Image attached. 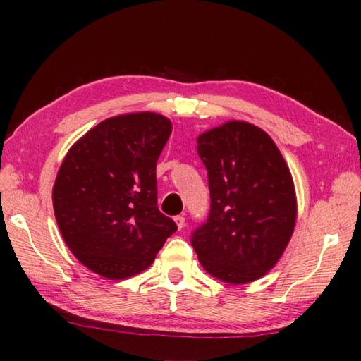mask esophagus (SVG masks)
<instances>
[{
    "instance_id": "esophagus-1",
    "label": "esophagus",
    "mask_w": 361,
    "mask_h": 361,
    "mask_svg": "<svg viewBox=\"0 0 361 361\" xmlns=\"http://www.w3.org/2000/svg\"><path fill=\"white\" fill-rule=\"evenodd\" d=\"M173 219H175L176 226H178V229H183V228H185V224H186V221H185V216H183V215H176Z\"/></svg>"
}]
</instances>
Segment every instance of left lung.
I'll return each instance as SVG.
<instances>
[{
  "label": "left lung",
  "mask_w": 361,
  "mask_h": 361,
  "mask_svg": "<svg viewBox=\"0 0 361 361\" xmlns=\"http://www.w3.org/2000/svg\"><path fill=\"white\" fill-rule=\"evenodd\" d=\"M210 212L191 234L200 264L228 283H248L276 266L296 223V195L276 143L259 127L231 121L197 138Z\"/></svg>",
  "instance_id": "8db88e82"
}]
</instances>
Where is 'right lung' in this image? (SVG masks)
Here are the masks:
<instances>
[{
	"label": "right lung",
	"mask_w": 361,
	"mask_h": 361,
	"mask_svg": "<svg viewBox=\"0 0 361 361\" xmlns=\"http://www.w3.org/2000/svg\"><path fill=\"white\" fill-rule=\"evenodd\" d=\"M172 122L156 113L116 116L73 145L52 189L54 213L71 253L102 277L145 271L173 232L157 207L156 162Z\"/></svg>",
	"instance_id": "right-lung-1"
}]
</instances>
